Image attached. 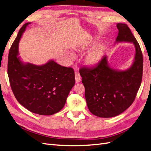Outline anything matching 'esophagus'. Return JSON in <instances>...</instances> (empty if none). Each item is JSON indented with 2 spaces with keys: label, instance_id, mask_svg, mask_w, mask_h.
<instances>
[{
  "label": "esophagus",
  "instance_id": "34e87169",
  "mask_svg": "<svg viewBox=\"0 0 151 151\" xmlns=\"http://www.w3.org/2000/svg\"><path fill=\"white\" fill-rule=\"evenodd\" d=\"M75 79H76V83H80L81 80V76H80V74H79V73L76 72V74H75Z\"/></svg>",
  "mask_w": 151,
  "mask_h": 151
}]
</instances>
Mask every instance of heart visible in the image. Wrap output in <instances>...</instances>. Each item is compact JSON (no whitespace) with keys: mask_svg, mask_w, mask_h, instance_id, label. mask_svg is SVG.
<instances>
[{"mask_svg":"<svg viewBox=\"0 0 151 151\" xmlns=\"http://www.w3.org/2000/svg\"><path fill=\"white\" fill-rule=\"evenodd\" d=\"M95 42V40L94 39H91L87 43L86 45L84 47H82L81 48V50L86 48V47H89L91 45L94 44ZM104 52V47L102 45H97L96 47H95L91 51H90L88 55H87L86 58H85V62L89 66H93L96 65L97 63L101 60V58L103 56V54ZM70 58L71 59L74 58V55L72 53H70L69 55Z\"/></svg>","mask_w":151,"mask_h":151,"instance_id":"heart-1","label":"heart"}]
</instances>
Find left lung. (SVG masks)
Here are the masks:
<instances>
[{"instance_id":"8db88e82","label":"left lung","mask_w":151,"mask_h":151,"mask_svg":"<svg viewBox=\"0 0 151 151\" xmlns=\"http://www.w3.org/2000/svg\"><path fill=\"white\" fill-rule=\"evenodd\" d=\"M116 42L133 43L135 60L132 67L124 71L109 67L107 57L93 68H80L85 98L89 111L101 118L117 116L133 103L140 88L143 73V55L137 41L126 24L118 23Z\"/></svg>"}]
</instances>
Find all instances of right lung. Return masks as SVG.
Returning a JSON list of instances; mask_svg holds the SVG:
<instances>
[{
	"label": "right lung",
	"mask_w": 151,
	"mask_h": 151,
	"mask_svg": "<svg viewBox=\"0 0 151 151\" xmlns=\"http://www.w3.org/2000/svg\"><path fill=\"white\" fill-rule=\"evenodd\" d=\"M21 27L10 48L7 74L12 92L22 106L41 115H52L60 111L75 84L71 67H63L53 60L43 65L24 64L18 55V44L26 26Z\"/></svg>",
	"instance_id": "add662e5"
}]
</instances>
